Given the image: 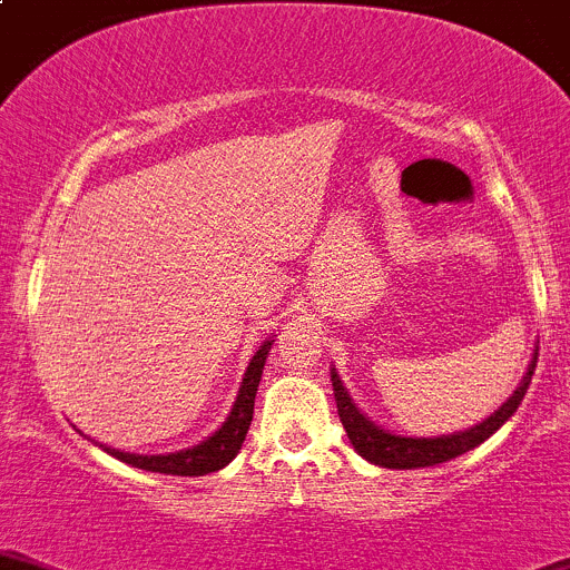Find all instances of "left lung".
<instances>
[{
	"label": "left lung",
	"mask_w": 570,
	"mask_h": 570,
	"mask_svg": "<svg viewBox=\"0 0 570 570\" xmlns=\"http://www.w3.org/2000/svg\"><path fill=\"white\" fill-rule=\"evenodd\" d=\"M538 356H532L530 371H527L524 381H521L519 390L508 397V403H502L489 420H483L480 425L469 428V431L453 433V436H439V439H409V436H395V433H386L381 428H375L365 414H360V409L351 403L348 392H345L340 375L332 371V386H334V401H337V414L343 422L345 433H348L351 444L356 448V453L365 455L367 461L379 463L386 469H420V466H436L450 459H459V455L469 453L478 444H483L485 439L508 422V416H513L519 403L524 401L527 390H530L532 373H535Z\"/></svg>",
	"instance_id": "8db88e82"
}]
</instances>
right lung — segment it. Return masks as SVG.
I'll return each mask as SVG.
<instances>
[{
  "label": "right lung",
  "mask_w": 570,
  "mask_h": 570,
  "mask_svg": "<svg viewBox=\"0 0 570 570\" xmlns=\"http://www.w3.org/2000/svg\"><path fill=\"white\" fill-rule=\"evenodd\" d=\"M268 348H272V340L257 348V354L252 356L249 367H246L242 392H238V401L233 406L230 416H227L225 425L214 433V436L205 439L203 444L191 450H180V453L169 455H134V453H120V450L101 448L107 450L109 455L120 459L122 463H131V466L145 469V472H161V474H180V478H197V474L216 472V469L227 466L236 453L242 450L246 431L252 425V414H255V392L257 384H261L263 365H266Z\"/></svg>",
  "instance_id": "obj_1"
}]
</instances>
